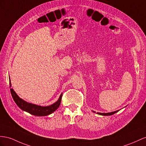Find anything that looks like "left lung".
<instances>
[{"instance_id":"obj_1","label":"left lung","mask_w":146,"mask_h":146,"mask_svg":"<svg viewBox=\"0 0 146 146\" xmlns=\"http://www.w3.org/2000/svg\"><path fill=\"white\" fill-rule=\"evenodd\" d=\"M119 110H117V111H112V112H110V113H99V112H97V114L98 115H103V116H109V115H113L115 113H117V111H118ZM93 112H94V113H96V111H92Z\"/></svg>"}]
</instances>
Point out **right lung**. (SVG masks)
Here are the masks:
<instances>
[{
	"mask_svg": "<svg viewBox=\"0 0 146 146\" xmlns=\"http://www.w3.org/2000/svg\"><path fill=\"white\" fill-rule=\"evenodd\" d=\"M10 81V88L12 87V84H11L10 79H9ZM10 92L12 94V96L15 102L16 103L17 105L19 107L20 109L28 112L31 115L38 116V117H42V116H47L53 113L57 110L58 107L60 105V102L62 100V94L60 96L58 99L57 102H55L53 104L48 106H37L36 104H33L31 103H29L26 102L25 100L21 99L19 96H18L17 93L13 90V88L10 89Z\"/></svg>",
	"mask_w": 146,
	"mask_h": 146,
	"instance_id": "obj_1",
	"label": "right lung"
}]
</instances>
